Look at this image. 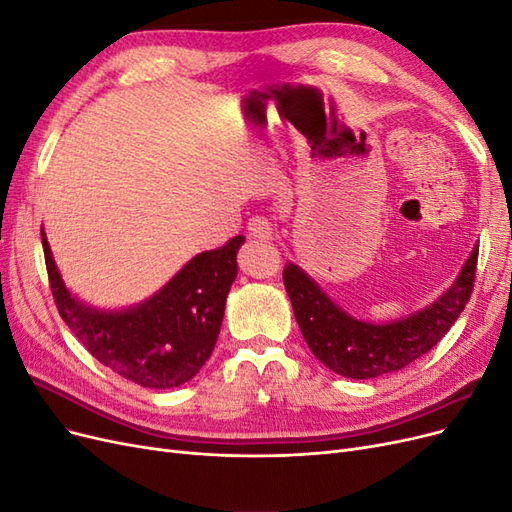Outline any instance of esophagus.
Here are the masks:
<instances>
[{
    "label": "esophagus",
    "instance_id": "1",
    "mask_svg": "<svg viewBox=\"0 0 512 512\" xmlns=\"http://www.w3.org/2000/svg\"><path fill=\"white\" fill-rule=\"evenodd\" d=\"M247 230H250V235L254 239H273V224L262 218V215H254V218H250V222H247Z\"/></svg>",
    "mask_w": 512,
    "mask_h": 512
}]
</instances>
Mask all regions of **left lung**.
<instances>
[{
	"label": "left lung",
	"mask_w": 512,
	"mask_h": 512,
	"mask_svg": "<svg viewBox=\"0 0 512 512\" xmlns=\"http://www.w3.org/2000/svg\"><path fill=\"white\" fill-rule=\"evenodd\" d=\"M476 260L478 247L436 301L406 318L382 324L356 320L344 312L294 262L284 269V286L316 359L344 378L369 380L404 369L440 342L470 301Z\"/></svg>",
	"instance_id": "8db88e82"
}]
</instances>
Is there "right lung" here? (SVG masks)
<instances>
[{
    "label": "right lung",
    "mask_w": 512,
    "mask_h": 512,
    "mask_svg": "<svg viewBox=\"0 0 512 512\" xmlns=\"http://www.w3.org/2000/svg\"><path fill=\"white\" fill-rule=\"evenodd\" d=\"M245 237L196 254L143 303L100 309L72 294L42 228L46 271L59 316L91 356L121 378L147 389H173L192 380L218 342L228 290L237 277V252Z\"/></svg>",
    "instance_id": "right-lung-1"
}]
</instances>
